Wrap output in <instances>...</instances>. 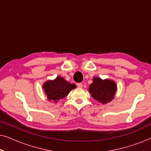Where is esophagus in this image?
<instances>
[{"mask_svg":"<svg viewBox=\"0 0 151 151\" xmlns=\"http://www.w3.org/2000/svg\"><path fill=\"white\" fill-rule=\"evenodd\" d=\"M82 84L81 83V82H79V83H77V86L78 88H82Z\"/></svg>","mask_w":151,"mask_h":151,"instance_id":"1","label":"esophagus"}]
</instances>
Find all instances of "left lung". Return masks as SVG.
<instances>
[{"label":"left lung","instance_id":"1","mask_svg":"<svg viewBox=\"0 0 151 151\" xmlns=\"http://www.w3.org/2000/svg\"><path fill=\"white\" fill-rule=\"evenodd\" d=\"M93 81L88 91L95 100L104 104L114 98L117 90V86L114 82L110 80H102L99 78H94Z\"/></svg>","mask_w":151,"mask_h":151}]
</instances>
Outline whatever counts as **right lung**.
I'll return each instance as SVG.
<instances>
[{
	"mask_svg": "<svg viewBox=\"0 0 151 151\" xmlns=\"http://www.w3.org/2000/svg\"><path fill=\"white\" fill-rule=\"evenodd\" d=\"M45 92L47 96L48 100H53L55 102L65 98L72 89L76 88L74 84H70L63 78L57 77L53 81H47L43 85Z\"/></svg>",
	"mask_w": 151,
	"mask_h": 151,
	"instance_id": "obj_1",
	"label": "right lung"
}]
</instances>
